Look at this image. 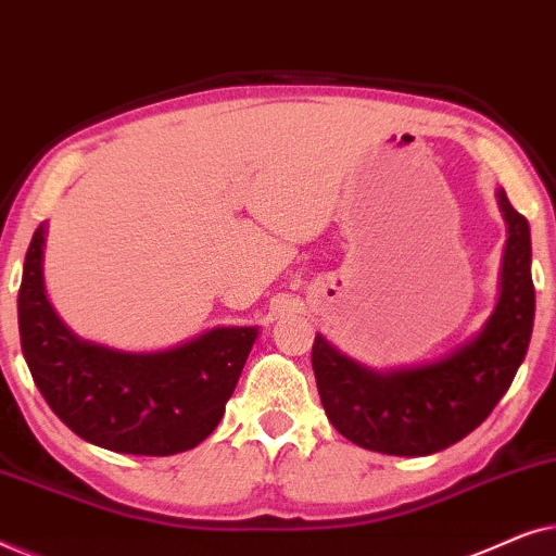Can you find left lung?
Wrapping results in <instances>:
<instances>
[{"mask_svg":"<svg viewBox=\"0 0 556 556\" xmlns=\"http://www.w3.org/2000/svg\"><path fill=\"white\" fill-rule=\"evenodd\" d=\"M508 223L501 299L489 324L451 356L379 375L318 337L311 352L326 417L346 440L384 455H430L473 432L498 405L527 356L534 329V280L527 217L504 189Z\"/></svg>","mask_w":556,"mask_h":556,"instance_id":"1","label":"left lung"}]
</instances>
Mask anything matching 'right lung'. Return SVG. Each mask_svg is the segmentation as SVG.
<instances>
[{
  "instance_id": "obj_1",
  "label": "right lung",
  "mask_w": 556,
  "mask_h": 556,
  "mask_svg": "<svg viewBox=\"0 0 556 556\" xmlns=\"http://www.w3.org/2000/svg\"><path fill=\"white\" fill-rule=\"evenodd\" d=\"M42 245L40 225L25 255L17 316L22 354L52 413L105 451L174 455L200 445L223 420L257 329H212L154 354L80 341L45 295Z\"/></svg>"
}]
</instances>
